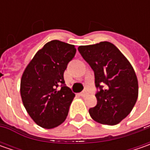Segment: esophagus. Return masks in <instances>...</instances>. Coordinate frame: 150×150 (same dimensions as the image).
Returning <instances> with one entry per match:
<instances>
[{"instance_id":"1","label":"esophagus","mask_w":150,"mask_h":150,"mask_svg":"<svg viewBox=\"0 0 150 150\" xmlns=\"http://www.w3.org/2000/svg\"><path fill=\"white\" fill-rule=\"evenodd\" d=\"M88 94V91H87V90H83V91L80 93V95L82 96V97H86Z\"/></svg>"}]
</instances>
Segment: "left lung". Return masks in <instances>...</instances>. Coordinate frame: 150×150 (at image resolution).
<instances>
[{"label": "left lung", "instance_id": "left-lung-1", "mask_svg": "<svg viewBox=\"0 0 150 150\" xmlns=\"http://www.w3.org/2000/svg\"><path fill=\"white\" fill-rule=\"evenodd\" d=\"M78 49L94 72L98 102L89 109L90 116L100 124H118L129 114L138 98V79L133 67L108 42Z\"/></svg>", "mask_w": 150, "mask_h": 150}]
</instances>
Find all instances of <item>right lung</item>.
I'll list each match as a JSON object with an SVG mask.
<instances>
[{"mask_svg": "<svg viewBox=\"0 0 150 150\" xmlns=\"http://www.w3.org/2000/svg\"><path fill=\"white\" fill-rule=\"evenodd\" d=\"M76 51L74 45L51 41L36 53L22 74V103L34 122L44 129L60 125L68 114L75 93L66 86L63 74Z\"/></svg>", "mask_w": 150, "mask_h": 150, "instance_id": "right-lung-1", "label": "right lung"}]
</instances>
